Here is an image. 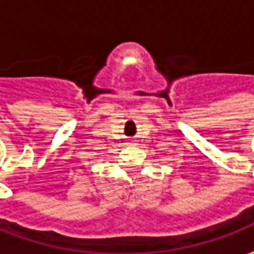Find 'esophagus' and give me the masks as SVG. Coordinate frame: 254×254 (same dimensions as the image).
<instances>
[{
	"label": "esophagus",
	"instance_id": "1",
	"mask_svg": "<svg viewBox=\"0 0 254 254\" xmlns=\"http://www.w3.org/2000/svg\"><path fill=\"white\" fill-rule=\"evenodd\" d=\"M127 144H136V143H135V142H129V143H127Z\"/></svg>",
	"mask_w": 254,
	"mask_h": 254
}]
</instances>
